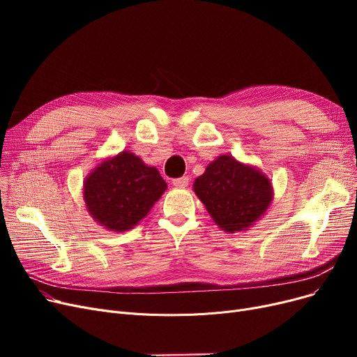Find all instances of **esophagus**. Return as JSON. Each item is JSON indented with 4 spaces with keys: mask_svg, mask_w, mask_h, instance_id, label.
Returning a JSON list of instances; mask_svg holds the SVG:
<instances>
[{
    "mask_svg": "<svg viewBox=\"0 0 357 357\" xmlns=\"http://www.w3.org/2000/svg\"><path fill=\"white\" fill-rule=\"evenodd\" d=\"M188 183H190V176H181L174 179V185L176 188H185V186H188Z\"/></svg>",
    "mask_w": 357,
    "mask_h": 357,
    "instance_id": "1",
    "label": "esophagus"
}]
</instances>
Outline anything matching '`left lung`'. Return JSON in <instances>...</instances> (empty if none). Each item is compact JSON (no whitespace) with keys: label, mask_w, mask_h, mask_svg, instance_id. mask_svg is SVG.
I'll return each mask as SVG.
<instances>
[{"label":"left lung","mask_w":357,"mask_h":357,"mask_svg":"<svg viewBox=\"0 0 357 357\" xmlns=\"http://www.w3.org/2000/svg\"><path fill=\"white\" fill-rule=\"evenodd\" d=\"M194 191L218 226L229 233L246 230L272 201L269 179L231 156H220L195 179Z\"/></svg>","instance_id":"obj_1"}]
</instances>
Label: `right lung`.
I'll list each match as a JSON object with an SVG mask.
<instances>
[{
    "label": "right lung",
    "instance_id": "1",
    "mask_svg": "<svg viewBox=\"0 0 357 357\" xmlns=\"http://www.w3.org/2000/svg\"><path fill=\"white\" fill-rule=\"evenodd\" d=\"M166 190L156 167L121 152L96 167L84 185L91 215L111 231H126L147 215Z\"/></svg>",
    "mask_w": 357,
    "mask_h": 357
}]
</instances>
